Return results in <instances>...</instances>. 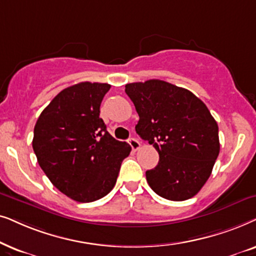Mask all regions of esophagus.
<instances>
[{"label":"esophagus","mask_w":256,"mask_h":256,"mask_svg":"<svg viewBox=\"0 0 256 256\" xmlns=\"http://www.w3.org/2000/svg\"><path fill=\"white\" fill-rule=\"evenodd\" d=\"M128 144L131 145V148L132 151L136 152L137 150H139V148H140V142H139L138 139L136 138H130V140H128Z\"/></svg>","instance_id":"obj_1"}]
</instances>
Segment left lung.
Here are the masks:
<instances>
[{"mask_svg": "<svg viewBox=\"0 0 256 256\" xmlns=\"http://www.w3.org/2000/svg\"><path fill=\"white\" fill-rule=\"evenodd\" d=\"M139 122L136 132L159 153L146 171L154 192L172 202L196 196L208 180L219 156V128L202 100L184 88L150 80L125 85Z\"/></svg>", "mask_w": 256, "mask_h": 256, "instance_id": "8db88e82", "label": "left lung"}]
</instances>
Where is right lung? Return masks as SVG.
Wrapping results in <instances>:
<instances>
[{"mask_svg":"<svg viewBox=\"0 0 256 256\" xmlns=\"http://www.w3.org/2000/svg\"><path fill=\"white\" fill-rule=\"evenodd\" d=\"M111 85L82 82L57 94L34 128L32 148L52 185L78 202L110 193L131 146L106 131L100 103Z\"/></svg>","mask_w":256,"mask_h":256,"instance_id":"1","label":"right lung"}]
</instances>
